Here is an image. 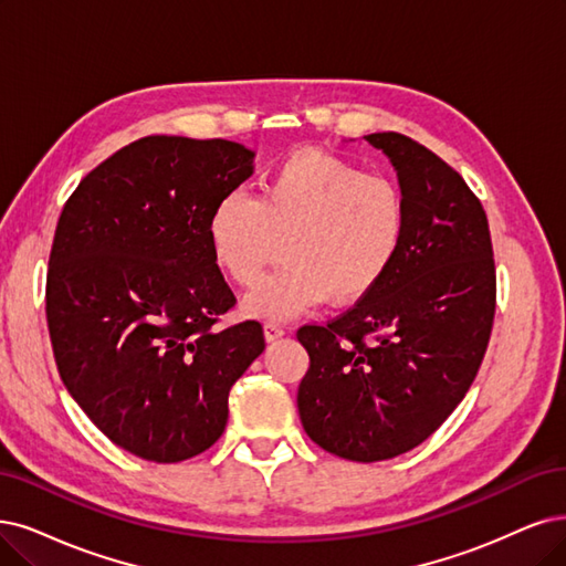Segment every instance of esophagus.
Segmentation results:
<instances>
[{
  "mask_svg": "<svg viewBox=\"0 0 566 566\" xmlns=\"http://www.w3.org/2000/svg\"><path fill=\"white\" fill-rule=\"evenodd\" d=\"M284 326H280V324H275V322H268L265 326H263V336H265V340L268 343H275V340H280L282 336H284Z\"/></svg>",
  "mask_w": 566,
  "mask_h": 566,
  "instance_id": "esophagus-1",
  "label": "esophagus"
}]
</instances>
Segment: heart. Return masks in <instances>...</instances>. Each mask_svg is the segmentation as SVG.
Instances as JSON below:
<instances>
[{
  "label": "heart",
  "instance_id": "obj_1",
  "mask_svg": "<svg viewBox=\"0 0 566 566\" xmlns=\"http://www.w3.org/2000/svg\"><path fill=\"white\" fill-rule=\"evenodd\" d=\"M406 235V200L387 175L324 151H296L263 177L259 198L228 191L207 221L228 277L254 286L286 238V265L244 298L256 319L284 322L333 298L352 303L382 282Z\"/></svg>",
  "mask_w": 566,
  "mask_h": 566
}]
</instances>
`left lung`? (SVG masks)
<instances>
[{
    "mask_svg": "<svg viewBox=\"0 0 566 566\" xmlns=\"http://www.w3.org/2000/svg\"><path fill=\"white\" fill-rule=\"evenodd\" d=\"M394 165L406 235L382 282L326 326H301L305 433L349 462L399 457L462 403L496 307L488 214L467 181L420 142L364 137Z\"/></svg>",
    "mask_w": 566,
    "mask_h": 566,
    "instance_id": "obj_1",
    "label": "left lung"
}]
</instances>
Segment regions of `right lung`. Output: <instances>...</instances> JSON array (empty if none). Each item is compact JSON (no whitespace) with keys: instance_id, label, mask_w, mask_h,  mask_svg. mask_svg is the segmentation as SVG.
Returning a JSON list of instances; mask_svg holds the SVG:
<instances>
[{"instance_id":"add662e5","label":"right lung","mask_w":566,"mask_h":566,"mask_svg":"<svg viewBox=\"0 0 566 566\" xmlns=\"http://www.w3.org/2000/svg\"><path fill=\"white\" fill-rule=\"evenodd\" d=\"M228 139L142 137L99 163L62 207L46 322L72 399L118 448L158 464L212 448L228 391L265 349L209 247L219 198L251 177Z\"/></svg>"}]
</instances>
